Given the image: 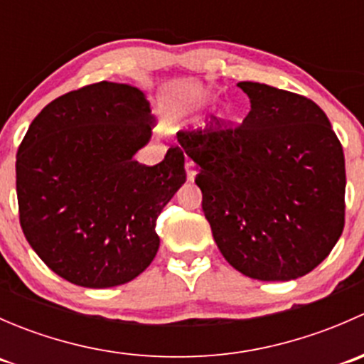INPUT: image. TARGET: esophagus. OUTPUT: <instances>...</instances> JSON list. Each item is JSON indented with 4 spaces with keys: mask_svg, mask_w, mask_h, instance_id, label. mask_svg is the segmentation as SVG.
I'll list each match as a JSON object with an SVG mask.
<instances>
[{
    "mask_svg": "<svg viewBox=\"0 0 364 364\" xmlns=\"http://www.w3.org/2000/svg\"><path fill=\"white\" fill-rule=\"evenodd\" d=\"M186 176H188V179L190 181H193V179H196V176H197V171H196V167H193V164L192 161H186Z\"/></svg>",
    "mask_w": 364,
    "mask_h": 364,
    "instance_id": "1",
    "label": "esophagus"
}]
</instances>
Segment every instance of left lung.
Returning a JSON list of instances; mask_svg holds the SVG:
<instances>
[{
	"label": "left lung",
	"instance_id": "obj_1",
	"mask_svg": "<svg viewBox=\"0 0 364 364\" xmlns=\"http://www.w3.org/2000/svg\"><path fill=\"white\" fill-rule=\"evenodd\" d=\"M237 87L250 98L240 127L213 116L178 142L197 165L203 211L227 262L255 280H296L343 230V149L315 102L250 80Z\"/></svg>",
	"mask_w": 364,
	"mask_h": 364
}]
</instances>
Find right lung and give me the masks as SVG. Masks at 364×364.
Masks as SVG:
<instances>
[{
  "instance_id": "add662e5",
  "label": "right lung",
  "mask_w": 364,
  "mask_h": 364,
  "mask_svg": "<svg viewBox=\"0 0 364 364\" xmlns=\"http://www.w3.org/2000/svg\"><path fill=\"white\" fill-rule=\"evenodd\" d=\"M155 116L144 91L102 80L42 109L17 151L23 232L56 274L87 289L137 278L155 259V225L186 181L176 146L146 167L135 153Z\"/></svg>"
}]
</instances>
